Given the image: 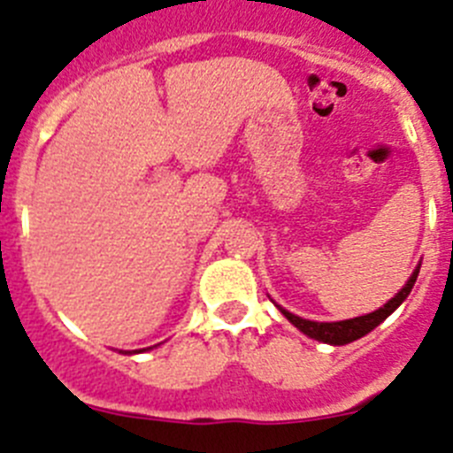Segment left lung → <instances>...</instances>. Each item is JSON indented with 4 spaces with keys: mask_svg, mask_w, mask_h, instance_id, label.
Returning a JSON list of instances; mask_svg holds the SVG:
<instances>
[{
    "mask_svg": "<svg viewBox=\"0 0 453 453\" xmlns=\"http://www.w3.org/2000/svg\"><path fill=\"white\" fill-rule=\"evenodd\" d=\"M419 267L421 265L414 267L408 283L403 285L401 290H398L396 295L385 303V306H380V309L373 311V313L359 315V318H349V320L315 322V320H306V318H299V315L290 313V311H285L283 306H279V303H276V306H279L280 313H283L292 325L297 326L299 332L306 334V336L313 338V341H320V343H329V345H348L352 343V341H357V338L366 336L368 332H373L380 322H385L387 318H389V315L394 313V311L405 302V299H408V295L412 292L414 280H417V276H419Z\"/></svg>",
    "mask_w": 453,
    "mask_h": 453,
    "instance_id": "left-lung-1",
    "label": "left lung"
}]
</instances>
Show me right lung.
Masks as SVG:
<instances>
[{
  "label": "right lung",
  "instance_id": "add662e5",
  "mask_svg": "<svg viewBox=\"0 0 453 453\" xmlns=\"http://www.w3.org/2000/svg\"><path fill=\"white\" fill-rule=\"evenodd\" d=\"M144 349H151V348H142V349H133V355H138V352H144Z\"/></svg>",
  "mask_w": 453,
  "mask_h": 453
}]
</instances>
